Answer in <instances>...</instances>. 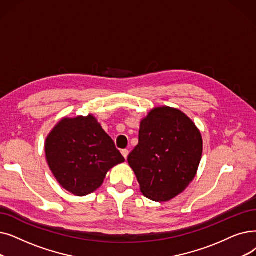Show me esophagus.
<instances>
[{"instance_id": "1", "label": "esophagus", "mask_w": 256, "mask_h": 256, "mask_svg": "<svg viewBox=\"0 0 256 256\" xmlns=\"http://www.w3.org/2000/svg\"><path fill=\"white\" fill-rule=\"evenodd\" d=\"M121 154H122V156H124V157L126 159V158H128V150L126 148H124V150H121Z\"/></svg>"}]
</instances>
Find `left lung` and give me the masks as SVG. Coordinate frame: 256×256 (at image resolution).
Here are the masks:
<instances>
[{"mask_svg":"<svg viewBox=\"0 0 256 256\" xmlns=\"http://www.w3.org/2000/svg\"><path fill=\"white\" fill-rule=\"evenodd\" d=\"M203 152L201 132L181 110L156 108L140 124L128 162L144 196L166 202L194 180Z\"/></svg>","mask_w":256,"mask_h":256,"instance_id":"8db88e82","label":"left lung"}]
</instances>
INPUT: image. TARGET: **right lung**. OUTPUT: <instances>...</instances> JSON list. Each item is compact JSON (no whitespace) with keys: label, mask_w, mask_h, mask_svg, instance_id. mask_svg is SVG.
I'll return each instance as SVG.
<instances>
[{"label":"right lung","mask_w":256,"mask_h":256,"mask_svg":"<svg viewBox=\"0 0 256 256\" xmlns=\"http://www.w3.org/2000/svg\"><path fill=\"white\" fill-rule=\"evenodd\" d=\"M45 150L58 182L78 196L95 192L106 172L124 162L112 138L92 115L60 120L47 137Z\"/></svg>","instance_id":"add662e5"}]
</instances>
